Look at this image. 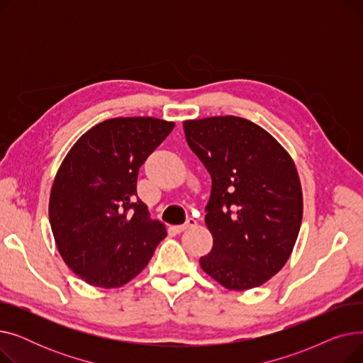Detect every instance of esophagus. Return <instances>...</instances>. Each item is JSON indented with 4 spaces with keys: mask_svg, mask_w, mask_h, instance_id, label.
Masks as SVG:
<instances>
[{
    "mask_svg": "<svg viewBox=\"0 0 363 363\" xmlns=\"http://www.w3.org/2000/svg\"><path fill=\"white\" fill-rule=\"evenodd\" d=\"M196 225H197V220H196L194 218H188L185 223L175 226V231H177V233H184V231L189 230V228H193V226H196Z\"/></svg>",
    "mask_w": 363,
    "mask_h": 363,
    "instance_id": "34e87169",
    "label": "esophagus"
}]
</instances>
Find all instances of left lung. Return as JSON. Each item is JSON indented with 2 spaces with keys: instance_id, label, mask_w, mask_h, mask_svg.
<instances>
[{
  "instance_id": "left-lung-1",
  "label": "left lung",
  "mask_w": 363,
  "mask_h": 363,
  "mask_svg": "<svg viewBox=\"0 0 363 363\" xmlns=\"http://www.w3.org/2000/svg\"><path fill=\"white\" fill-rule=\"evenodd\" d=\"M186 143L212 178L206 225L212 252L201 269L228 290L259 287L287 263L303 196L297 169L259 125L237 116L185 121Z\"/></svg>"
}]
</instances>
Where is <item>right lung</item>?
<instances>
[{"mask_svg": "<svg viewBox=\"0 0 363 363\" xmlns=\"http://www.w3.org/2000/svg\"><path fill=\"white\" fill-rule=\"evenodd\" d=\"M156 118H116L76 141L57 172L50 223L63 260L94 287L116 289L147 266L166 237L138 199L140 167L174 129Z\"/></svg>", "mask_w": 363, "mask_h": 363, "instance_id": "add662e5", "label": "right lung"}]
</instances>
